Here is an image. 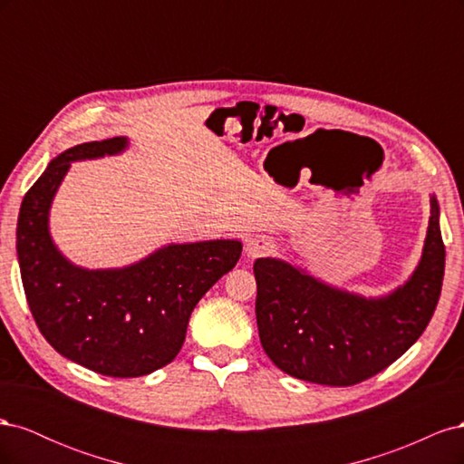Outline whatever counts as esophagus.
<instances>
[{
    "label": "esophagus",
    "mask_w": 464,
    "mask_h": 464,
    "mask_svg": "<svg viewBox=\"0 0 464 464\" xmlns=\"http://www.w3.org/2000/svg\"><path fill=\"white\" fill-rule=\"evenodd\" d=\"M273 249H275V240H273V237H269V236H256V237H251V240L247 242L246 254L249 257H261V256L271 254Z\"/></svg>",
    "instance_id": "1"
}]
</instances>
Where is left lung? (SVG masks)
<instances>
[{"label":"left lung","mask_w":464,"mask_h":464,"mask_svg":"<svg viewBox=\"0 0 464 464\" xmlns=\"http://www.w3.org/2000/svg\"><path fill=\"white\" fill-rule=\"evenodd\" d=\"M445 246L431 198L424 254L414 275L383 298L333 288L280 259H257L256 315L263 350L304 382L348 387L383 372L428 327L440 302Z\"/></svg>","instance_id":"8db88e82"}]
</instances>
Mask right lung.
Returning <instances> with one entry per match:
<instances>
[{
  "instance_id": "1",
  "label": "right lung",
  "mask_w": 464,
  "mask_h": 464,
  "mask_svg": "<svg viewBox=\"0 0 464 464\" xmlns=\"http://www.w3.org/2000/svg\"><path fill=\"white\" fill-rule=\"evenodd\" d=\"M125 137L67 149L26 191L17 222L23 288L44 339L62 356L108 377H139L170 363L193 307L242 256L237 240L172 244L123 269L89 271L53 246L48 213L75 160L118 154Z\"/></svg>"
}]
</instances>
